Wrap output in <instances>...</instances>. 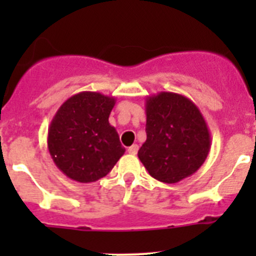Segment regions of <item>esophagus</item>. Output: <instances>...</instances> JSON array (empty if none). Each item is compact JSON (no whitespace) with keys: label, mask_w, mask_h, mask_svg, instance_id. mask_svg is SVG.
<instances>
[{"label":"esophagus","mask_w":256,"mask_h":256,"mask_svg":"<svg viewBox=\"0 0 256 256\" xmlns=\"http://www.w3.org/2000/svg\"><path fill=\"white\" fill-rule=\"evenodd\" d=\"M137 151H138V144H132V146L128 148V152L132 154V155H136V154H137Z\"/></svg>","instance_id":"1"}]
</instances>
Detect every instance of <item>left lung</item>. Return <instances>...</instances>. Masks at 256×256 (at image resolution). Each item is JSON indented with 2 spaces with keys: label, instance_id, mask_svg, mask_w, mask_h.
<instances>
[{
  "label": "left lung",
  "instance_id": "obj_1",
  "mask_svg": "<svg viewBox=\"0 0 256 256\" xmlns=\"http://www.w3.org/2000/svg\"><path fill=\"white\" fill-rule=\"evenodd\" d=\"M146 134L138 159L160 182L177 183L190 177L209 155L206 122L183 94L159 92L146 97Z\"/></svg>",
  "mask_w": 256,
  "mask_h": 256
}]
</instances>
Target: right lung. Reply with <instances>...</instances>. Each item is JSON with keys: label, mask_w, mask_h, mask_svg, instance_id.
Instances as JSON below:
<instances>
[{"label": "right lung", "mask_w": 256, "mask_h": 256, "mask_svg": "<svg viewBox=\"0 0 256 256\" xmlns=\"http://www.w3.org/2000/svg\"><path fill=\"white\" fill-rule=\"evenodd\" d=\"M115 102V97L100 92H79L52 118L47 136L50 155L70 180L96 182L126 152L116 130L108 123Z\"/></svg>", "instance_id": "1"}]
</instances>
